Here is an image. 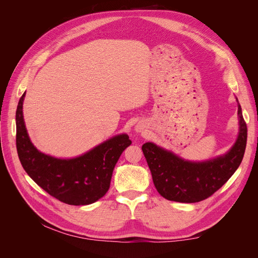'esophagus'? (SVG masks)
I'll return each mask as SVG.
<instances>
[{
  "label": "esophagus",
  "mask_w": 258,
  "mask_h": 258,
  "mask_svg": "<svg viewBox=\"0 0 258 258\" xmlns=\"http://www.w3.org/2000/svg\"><path fill=\"white\" fill-rule=\"evenodd\" d=\"M142 124H140V123H138V124H136V127H135V130L137 131V132H141L142 131Z\"/></svg>",
  "instance_id": "1"
}]
</instances>
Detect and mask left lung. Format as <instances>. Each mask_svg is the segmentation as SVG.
<instances>
[{
	"label": "left lung",
	"instance_id": "left-lung-1",
	"mask_svg": "<svg viewBox=\"0 0 258 258\" xmlns=\"http://www.w3.org/2000/svg\"><path fill=\"white\" fill-rule=\"evenodd\" d=\"M238 117L239 134L236 143L225 155L207 161L184 160L151 142L142 145L154 185L163 198L194 204L212 196L228 181L243 159L246 146L247 128L240 104Z\"/></svg>",
	"mask_w": 258,
	"mask_h": 258
}]
</instances>
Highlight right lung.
I'll use <instances>...</instances> for the list:
<instances>
[{"label":"right lung","mask_w":258,"mask_h":258,"mask_svg":"<svg viewBox=\"0 0 258 258\" xmlns=\"http://www.w3.org/2000/svg\"><path fill=\"white\" fill-rule=\"evenodd\" d=\"M21 96L16 111L18 157L28 175L50 196L71 206H86L110 188L116 162L131 144L128 135L115 136L79 157L61 159L40 152L32 144L23 120Z\"/></svg>","instance_id":"obj_1"}]
</instances>
